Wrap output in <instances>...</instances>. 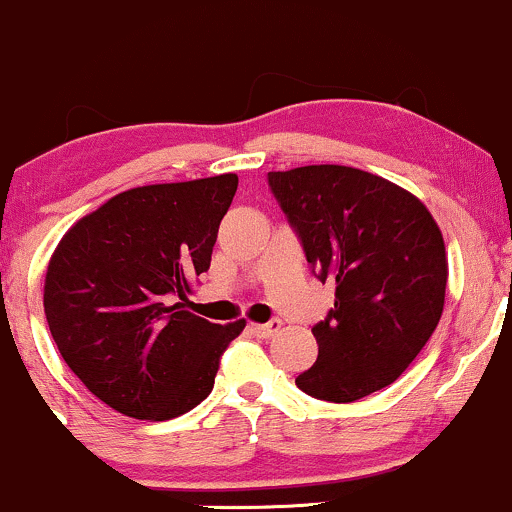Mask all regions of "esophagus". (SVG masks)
<instances>
[{"label": "esophagus", "instance_id": "1", "mask_svg": "<svg viewBox=\"0 0 512 512\" xmlns=\"http://www.w3.org/2000/svg\"><path fill=\"white\" fill-rule=\"evenodd\" d=\"M250 330L255 332L257 337H262V339H269V337H274V334L281 330V320L264 322V325H257V322H252V325H250Z\"/></svg>", "mask_w": 512, "mask_h": 512}]
</instances>
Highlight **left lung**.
Listing matches in <instances>:
<instances>
[{
  "mask_svg": "<svg viewBox=\"0 0 512 512\" xmlns=\"http://www.w3.org/2000/svg\"><path fill=\"white\" fill-rule=\"evenodd\" d=\"M269 187L305 260L334 279V308L313 327L305 395L356 402L392 385L438 327L448 255L436 219L395 182L349 166L272 170Z\"/></svg>",
  "mask_w": 512,
  "mask_h": 512,
  "instance_id": "8db88e82",
  "label": "left lung"
}]
</instances>
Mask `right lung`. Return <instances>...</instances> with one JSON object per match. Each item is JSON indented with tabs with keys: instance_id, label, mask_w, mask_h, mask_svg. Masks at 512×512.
<instances>
[{
	"instance_id": "1",
	"label": "right lung",
	"mask_w": 512,
	"mask_h": 512,
	"mask_svg": "<svg viewBox=\"0 0 512 512\" xmlns=\"http://www.w3.org/2000/svg\"><path fill=\"white\" fill-rule=\"evenodd\" d=\"M238 175L120 192L64 233L43 305L57 349L101 402L132 419L168 421L214 387L245 320L214 325L185 305L211 264Z\"/></svg>"
}]
</instances>
